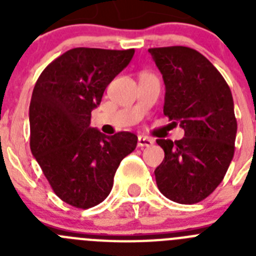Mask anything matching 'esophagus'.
<instances>
[{
  "mask_svg": "<svg viewBox=\"0 0 256 256\" xmlns=\"http://www.w3.org/2000/svg\"><path fill=\"white\" fill-rule=\"evenodd\" d=\"M154 140L144 137V136H140L138 137V148H150L154 144Z\"/></svg>",
  "mask_w": 256,
  "mask_h": 256,
  "instance_id": "34e87169",
  "label": "esophagus"
}]
</instances>
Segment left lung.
<instances>
[{"mask_svg":"<svg viewBox=\"0 0 256 256\" xmlns=\"http://www.w3.org/2000/svg\"><path fill=\"white\" fill-rule=\"evenodd\" d=\"M165 84L164 115L184 130L178 141L156 140L165 158L158 188L178 204H196L223 180L234 154L237 120L227 82L200 52L184 46L148 48Z\"/></svg>","mask_w":256,"mask_h":256,"instance_id":"left-lung-1","label":"left lung"}]
</instances>
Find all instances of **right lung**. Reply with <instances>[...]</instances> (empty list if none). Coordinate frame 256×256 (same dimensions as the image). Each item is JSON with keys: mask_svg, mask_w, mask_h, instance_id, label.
<instances>
[{"mask_svg": "<svg viewBox=\"0 0 256 256\" xmlns=\"http://www.w3.org/2000/svg\"><path fill=\"white\" fill-rule=\"evenodd\" d=\"M134 50L76 47L47 65L29 106L30 150L61 200L78 209L102 202L118 166L137 136H105L90 126L108 83L130 64Z\"/></svg>", "mask_w": 256, "mask_h": 256, "instance_id": "1", "label": "right lung"}]
</instances>
